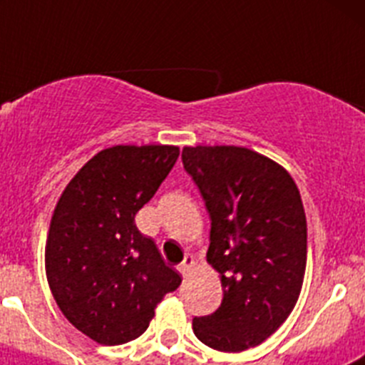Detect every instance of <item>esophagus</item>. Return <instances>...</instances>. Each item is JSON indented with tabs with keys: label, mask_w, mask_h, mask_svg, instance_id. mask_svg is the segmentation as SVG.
Here are the masks:
<instances>
[{
	"label": "esophagus",
	"mask_w": 365,
	"mask_h": 365,
	"mask_svg": "<svg viewBox=\"0 0 365 365\" xmlns=\"http://www.w3.org/2000/svg\"><path fill=\"white\" fill-rule=\"evenodd\" d=\"M195 265V259H193V256H185V259H182V263H180L179 267H177V269H179V272L182 274V276H186V274L190 272V270H192V267Z\"/></svg>",
	"instance_id": "34e87169"
}]
</instances>
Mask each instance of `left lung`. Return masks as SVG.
Returning a JSON list of instances; mask_svg holds the SVG:
<instances>
[{
  "label": "left lung",
  "mask_w": 365,
  "mask_h": 365,
  "mask_svg": "<svg viewBox=\"0 0 365 365\" xmlns=\"http://www.w3.org/2000/svg\"><path fill=\"white\" fill-rule=\"evenodd\" d=\"M182 166L210 215L206 259L222 285L219 309L193 318V333L225 353L259 346L302 291L307 221L298 186L279 164L247 148H185Z\"/></svg>",
  "instance_id": "1"
}]
</instances>
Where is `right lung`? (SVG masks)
Segmentation results:
<instances>
[{"instance_id":"obj_1","label":"right lung","mask_w":365,"mask_h":365,"mask_svg":"<svg viewBox=\"0 0 365 365\" xmlns=\"http://www.w3.org/2000/svg\"><path fill=\"white\" fill-rule=\"evenodd\" d=\"M179 157L175 146H113L71 179L51 219L45 269L58 307L104 346L144 333L160 299L180 285L135 225Z\"/></svg>"}]
</instances>
